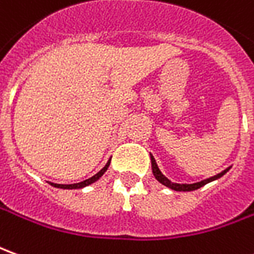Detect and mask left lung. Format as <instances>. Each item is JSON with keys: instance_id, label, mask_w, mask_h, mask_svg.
Segmentation results:
<instances>
[{"instance_id": "8db88e82", "label": "left lung", "mask_w": 254, "mask_h": 254, "mask_svg": "<svg viewBox=\"0 0 254 254\" xmlns=\"http://www.w3.org/2000/svg\"><path fill=\"white\" fill-rule=\"evenodd\" d=\"M151 165H152V173H154V176H155V179H157L158 182L162 183L164 186H166V187H169V189L175 190V191H192V190H198L199 187H202V186H205V184H207L209 182H213V180H216V179H219V177H221L224 173H227V170L230 169H226L224 172H221V173H219V175H216V176L213 177H209V179H206V180H202V182L199 183H194V184H177V183H172L168 179V177H165L162 173H161V170H159V168H158L157 162H155V159H154V157L151 155Z\"/></svg>"}]
</instances>
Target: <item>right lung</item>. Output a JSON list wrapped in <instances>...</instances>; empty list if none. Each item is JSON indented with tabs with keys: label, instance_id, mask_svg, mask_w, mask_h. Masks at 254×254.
Returning <instances> with one entry per match:
<instances>
[{
	"label": "right lung",
	"instance_id": "right-lung-1",
	"mask_svg": "<svg viewBox=\"0 0 254 254\" xmlns=\"http://www.w3.org/2000/svg\"><path fill=\"white\" fill-rule=\"evenodd\" d=\"M111 161V159H110ZM110 161L107 162V165L103 168L99 173H96L95 176H92L90 179H86V180H84V182L81 183H77V184H53V183H51L53 187H58V189H67V190H72V189H82V187H85V186H89V184H92V183H95L96 180H99L100 177L104 175V172L107 170V168H109L110 165Z\"/></svg>",
	"mask_w": 254,
	"mask_h": 254
}]
</instances>
